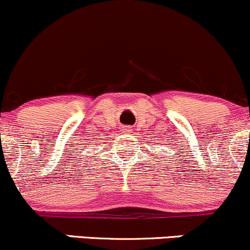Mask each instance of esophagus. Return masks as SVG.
I'll return each instance as SVG.
<instances>
[{
  "label": "esophagus",
  "instance_id": "1",
  "mask_svg": "<svg viewBox=\"0 0 250 250\" xmlns=\"http://www.w3.org/2000/svg\"><path fill=\"white\" fill-rule=\"evenodd\" d=\"M123 131H124L125 133H130V131H131V127H130V126H125V127L123 128Z\"/></svg>",
  "mask_w": 250,
  "mask_h": 250
}]
</instances>
